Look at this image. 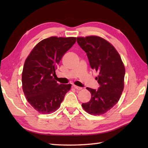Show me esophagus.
<instances>
[{
	"label": "esophagus",
	"mask_w": 148,
	"mask_h": 148,
	"mask_svg": "<svg viewBox=\"0 0 148 148\" xmlns=\"http://www.w3.org/2000/svg\"><path fill=\"white\" fill-rule=\"evenodd\" d=\"M73 87L75 89H76V90H81L82 89V88L81 87H79V86H76V85H73Z\"/></svg>",
	"instance_id": "esophagus-1"
}]
</instances>
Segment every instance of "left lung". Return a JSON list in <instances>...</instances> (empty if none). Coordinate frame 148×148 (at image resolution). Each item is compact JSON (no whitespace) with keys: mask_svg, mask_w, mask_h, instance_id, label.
I'll return each mask as SVG.
<instances>
[{"mask_svg":"<svg viewBox=\"0 0 148 148\" xmlns=\"http://www.w3.org/2000/svg\"><path fill=\"white\" fill-rule=\"evenodd\" d=\"M78 45L86 53L90 67L99 72L97 90L86 88L92 97L82 107L90 114L101 115L118 102L124 88L125 69L114 46L98 36L77 37Z\"/></svg>","mask_w":148,"mask_h":148,"instance_id":"8db88e82","label":"left lung"}]
</instances>
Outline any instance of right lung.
<instances>
[{"label": "right lung", "instance_id": "right-lung-1", "mask_svg": "<svg viewBox=\"0 0 148 148\" xmlns=\"http://www.w3.org/2000/svg\"><path fill=\"white\" fill-rule=\"evenodd\" d=\"M76 41V37H49L37 44L27 58L22 88L27 101L37 112H55L70 90L71 84H58L53 76L56 65Z\"/></svg>", "mask_w": 148, "mask_h": 148}]
</instances>
